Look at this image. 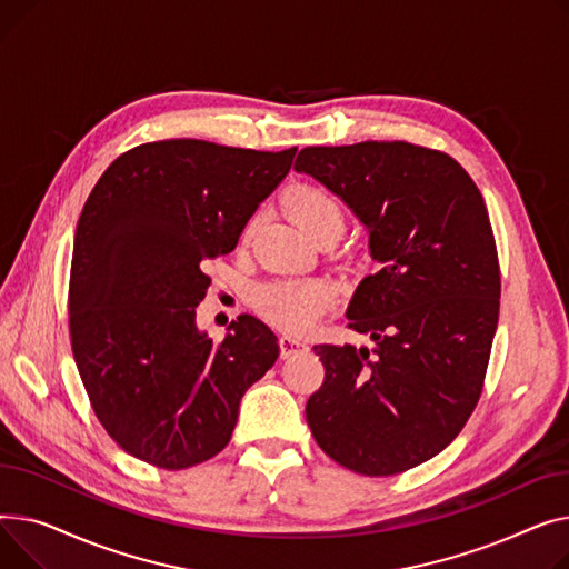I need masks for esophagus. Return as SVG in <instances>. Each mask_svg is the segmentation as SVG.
<instances>
[{
  "mask_svg": "<svg viewBox=\"0 0 569 569\" xmlns=\"http://www.w3.org/2000/svg\"><path fill=\"white\" fill-rule=\"evenodd\" d=\"M300 351H308V342H303L300 338H291V336H282L280 338V353L282 358H291Z\"/></svg>",
  "mask_w": 569,
  "mask_h": 569,
  "instance_id": "obj_1",
  "label": "esophagus"
}]
</instances>
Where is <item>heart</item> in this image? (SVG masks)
<instances>
[{
  "instance_id": "heart-1",
  "label": "heart",
  "mask_w": 569,
  "mask_h": 569,
  "mask_svg": "<svg viewBox=\"0 0 569 569\" xmlns=\"http://www.w3.org/2000/svg\"><path fill=\"white\" fill-rule=\"evenodd\" d=\"M287 211L310 239H317L328 229L342 231L345 227V211L338 197L315 183L291 188ZM252 229L254 220L246 224L243 237H250ZM332 306H336V291L323 280H282L266 284L254 293V308L261 317L289 332L310 330Z\"/></svg>"
}]
</instances>
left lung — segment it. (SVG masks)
<instances>
[{"mask_svg":"<svg viewBox=\"0 0 569 569\" xmlns=\"http://www.w3.org/2000/svg\"><path fill=\"white\" fill-rule=\"evenodd\" d=\"M293 170L356 213L379 263L347 308L375 347H315L312 437L353 473H405L455 441L482 392L500 306L485 199L455 158L409 142L308 147Z\"/></svg>","mask_w":569,"mask_h":569,"instance_id":"1","label":"left lung"}]
</instances>
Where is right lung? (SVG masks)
<instances>
[{
  "label": "right lung",
  "instance_id": "1",
  "mask_svg": "<svg viewBox=\"0 0 569 569\" xmlns=\"http://www.w3.org/2000/svg\"><path fill=\"white\" fill-rule=\"evenodd\" d=\"M293 149L162 140L121 153L76 229L69 330L96 418L132 457L183 471L231 439L246 390L280 356L252 315L222 342L197 328L211 278L257 207L291 170Z\"/></svg>",
  "mask_w": 569,
  "mask_h": 569
}]
</instances>
